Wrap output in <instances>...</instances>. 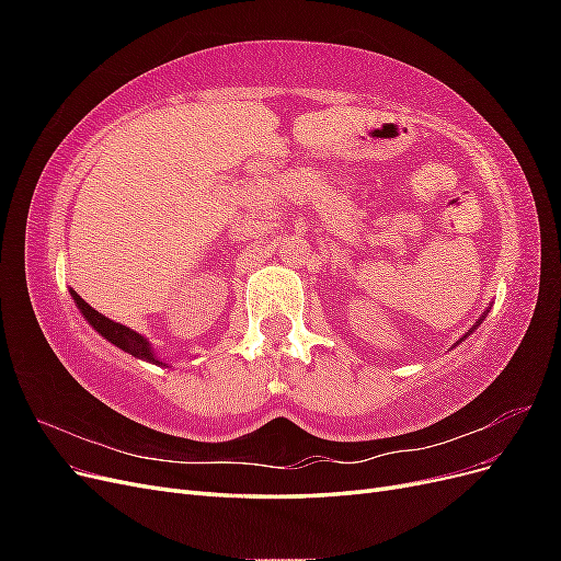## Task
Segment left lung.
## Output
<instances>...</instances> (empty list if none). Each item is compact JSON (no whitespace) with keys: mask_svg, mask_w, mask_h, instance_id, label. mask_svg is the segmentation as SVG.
Listing matches in <instances>:
<instances>
[{"mask_svg":"<svg viewBox=\"0 0 561 561\" xmlns=\"http://www.w3.org/2000/svg\"><path fill=\"white\" fill-rule=\"evenodd\" d=\"M478 325H480V320H478ZM478 325H472V330H474V328H478ZM472 330H470V332H472ZM470 332H468V334H470ZM468 334H466V336H468Z\"/></svg>","mask_w":561,"mask_h":561,"instance_id":"obj_1","label":"left lung"}]
</instances>
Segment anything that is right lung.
I'll return each mask as SVG.
<instances>
[{"label": "right lung", "mask_w": 561, "mask_h": 561, "mask_svg": "<svg viewBox=\"0 0 561 561\" xmlns=\"http://www.w3.org/2000/svg\"><path fill=\"white\" fill-rule=\"evenodd\" d=\"M72 297H75V304L79 307V311L83 313V318H87L91 325L95 328V332L103 334L107 342H112L114 346H118L122 351H128L130 355H135V358H142V360H149V363H157V365H163L157 360L154 351H151L149 342L145 336H140L138 332L128 330L126 325H118V322L100 316L93 307H89L87 301H83L75 290H72Z\"/></svg>", "instance_id": "obj_1"}]
</instances>
